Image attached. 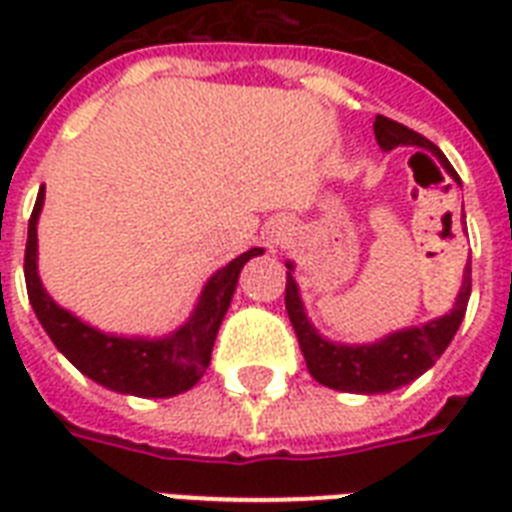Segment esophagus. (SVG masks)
I'll use <instances>...</instances> for the list:
<instances>
[{
  "label": "esophagus",
  "instance_id": "1",
  "mask_svg": "<svg viewBox=\"0 0 512 512\" xmlns=\"http://www.w3.org/2000/svg\"><path fill=\"white\" fill-rule=\"evenodd\" d=\"M276 244H279V239H276Z\"/></svg>",
  "mask_w": 512,
  "mask_h": 512
}]
</instances>
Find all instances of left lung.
<instances>
[{
    "label": "left lung",
    "instance_id": "8db88e82",
    "mask_svg": "<svg viewBox=\"0 0 512 512\" xmlns=\"http://www.w3.org/2000/svg\"><path fill=\"white\" fill-rule=\"evenodd\" d=\"M374 138H377L382 151H393L398 146H414L433 151L441 159V164H444V170L460 183V177L452 170V164L446 162L444 154L438 151V146H433L428 138H422L420 132L409 130L404 124L388 119V116H377L374 119ZM287 268V295H284V303H287L289 321H292L297 340H300V350H303L308 372L313 374L316 382L332 390H342V393H366V396L390 393V390L417 380L449 348V342L454 340L462 319H465V311H468L470 263L465 265L460 295H457L454 308L449 313L428 321V324H420V327H406L398 329V332H390V335H385L377 342L342 345V342H332L316 332L311 319L305 316L300 289H297V281L292 276L295 265L287 263Z\"/></svg>",
    "mask_w": 512,
    "mask_h": 512
}]
</instances>
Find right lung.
<instances>
[{"mask_svg": "<svg viewBox=\"0 0 512 512\" xmlns=\"http://www.w3.org/2000/svg\"><path fill=\"white\" fill-rule=\"evenodd\" d=\"M42 204L44 185L39 188L34 212L28 220L23 273H26L31 308H34L44 332L55 342V348L84 377H90L103 388L124 393V396L170 398L191 390L201 380V374L207 372L217 329L223 324L225 311L231 305L241 268L252 257L263 255V247L247 249L244 255L212 273L201 289L199 303L188 321L183 327H177L172 335L154 337V340L151 337L106 335V332L84 324L82 319H76L66 308H60L42 287L39 268H36V223L42 215Z\"/></svg>", "mask_w": 512, "mask_h": 512, "instance_id": "1", "label": "right lung"}]
</instances>
